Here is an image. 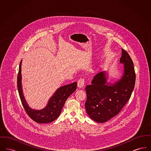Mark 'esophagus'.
Masks as SVG:
<instances>
[{
  "mask_svg": "<svg viewBox=\"0 0 151 151\" xmlns=\"http://www.w3.org/2000/svg\"><path fill=\"white\" fill-rule=\"evenodd\" d=\"M85 84V80L83 78H80L79 80L78 81V86L79 88H81L83 86H84Z\"/></svg>",
  "mask_w": 151,
  "mask_h": 151,
  "instance_id": "obj_1",
  "label": "esophagus"
}]
</instances>
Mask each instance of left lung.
Listing matches in <instances>:
<instances>
[{
	"label": "left lung",
	"instance_id": "8db88e82",
	"mask_svg": "<svg viewBox=\"0 0 151 151\" xmlns=\"http://www.w3.org/2000/svg\"><path fill=\"white\" fill-rule=\"evenodd\" d=\"M119 62L123 65L122 76L114 83L108 82L105 71L97 74L86 86L85 108L89 117L104 123L117 115L131 97L135 83L134 63L126 51L122 49Z\"/></svg>",
	"mask_w": 151,
	"mask_h": 151
}]
</instances>
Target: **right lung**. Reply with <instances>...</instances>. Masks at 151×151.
Returning a JSON list of instances; mask_svg holds the SVG:
<instances>
[{"mask_svg": "<svg viewBox=\"0 0 151 151\" xmlns=\"http://www.w3.org/2000/svg\"><path fill=\"white\" fill-rule=\"evenodd\" d=\"M22 60L19 65L17 75V89L22 104L28 115L35 122L39 123H48L54 121L59 116L65 102L68 97L76 89L77 83L59 87L51 97L46 107L41 110H35L29 107L23 94L22 83Z\"/></svg>", "mask_w": 151, "mask_h": 151, "instance_id": "add662e5", "label": "right lung"}]
</instances>
